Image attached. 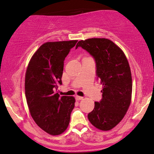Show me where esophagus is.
I'll return each mask as SVG.
<instances>
[{"label": "esophagus", "mask_w": 154, "mask_h": 154, "mask_svg": "<svg viewBox=\"0 0 154 154\" xmlns=\"http://www.w3.org/2000/svg\"><path fill=\"white\" fill-rule=\"evenodd\" d=\"M75 98H76V100H77V101H79V100H82V99H83V97H82V96H75Z\"/></svg>", "instance_id": "esophagus-1"}]
</instances>
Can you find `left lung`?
Segmentation results:
<instances>
[{"instance_id": "left-lung-1", "label": "left lung", "mask_w": 154, "mask_h": 154, "mask_svg": "<svg viewBox=\"0 0 154 154\" xmlns=\"http://www.w3.org/2000/svg\"><path fill=\"white\" fill-rule=\"evenodd\" d=\"M95 60L97 79L103 85L102 98L88 114L90 122L101 130L116 127L124 118L131 103L132 74L125 55L112 41L88 38L77 43Z\"/></svg>"}]
</instances>
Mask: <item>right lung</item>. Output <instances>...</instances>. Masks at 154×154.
Returning <instances> with one entry per match:
<instances>
[{
  "mask_svg": "<svg viewBox=\"0 0 154 154\" xmlns=\"http://www.w3.org/2000/svg\"><path fill=\"white\" fill-rule=\"evenodd\" d=\"M77 40L46 42L33 55L25 75V96L36 125L51 135L64 132L75 107L73 96L60 97L64 60Z\"/></svg>",
  "mask_w": 154,
  "mask_h": 154,
  "instance_id": "add662e5",
  "label": "right lung"
}]
</instances>
